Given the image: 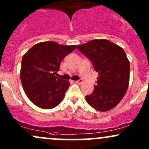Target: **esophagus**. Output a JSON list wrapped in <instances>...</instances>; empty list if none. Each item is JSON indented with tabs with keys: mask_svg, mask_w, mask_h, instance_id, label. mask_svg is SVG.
<instances>
[{
	"mask_svg": "<svg viewBox=\"0 0 149 149\" xmlns=\"http://www.w3.org/2000/svg\"><path fill=\"white\" fill-rule=\"evenodd\" d=\"M75 82H76V84H81L83 83V80L82 79H79V80H77V81H75Z\"/></svg>",
	"mask_w": 149,
	"mask_h": 149,
	"instance_id": "esophagus-1",
	"label": "esophagus"
}]
</instances>
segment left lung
Returning <instances> with one entry per match:
<instances>
[{"mask_svg": "<svg viewBox=\"0 0 149 149\" xmlns=\"http://www.w3.org/2000/svg\"><path fill=\"white\" fill-rule=\"evenodd\" d=\"M98 73L96 85L87 103L95 110L106 111L115 107L126 93L130 63L122 48L106 39L92 40L77 46Z\"/></svg>", "mask_w": 149, "mask_h": 149, "instance_id": "1", "label": "left lung"}]
</instances>
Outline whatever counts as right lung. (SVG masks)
I'll return each instance as SVG.
<instances>
[{"mask_svg":"<svg viewBox=\"0 0 149 149\" xmlns=\"http://www.w3.org/2000/svg\"><path fill=\"white\" fill-rule=\"evenodd\" d=\"M76 48V45L42 42L23 55L20 74L21 84L28 98L38 107L51 109L62 101L70 84L57 77V72L63 59Z\"/></svg>","mask_w":149,"mask_h":149,"instance_id":"1","label":"right lung"}]
</instances>
